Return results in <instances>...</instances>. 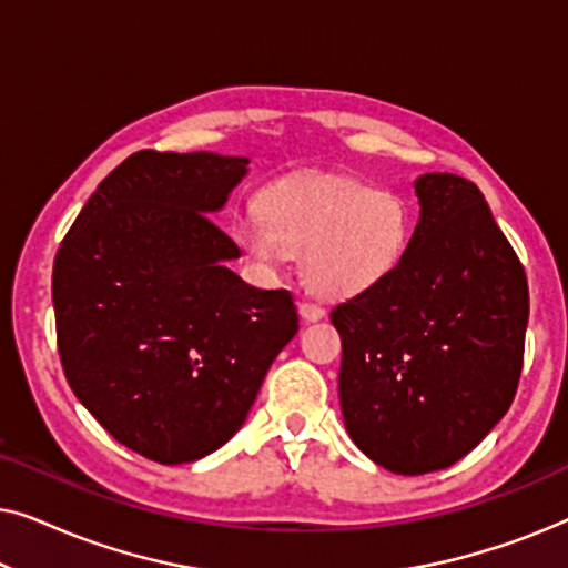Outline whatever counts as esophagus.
<instances>
[{
  "mask_svg": "<svg viewBox=\"0 0 568 568\" xmlns=\"http://www.w3.org/2000/svg\"><path fill=\"white\" fill-rule=\"evenodd\" d=\"M325 315V307L317 305V302H300V317L305 323H315Z\"/></svg>",
  "mask_w": 568,
  "mask_h": 568,
  "instance_id": "obj_1",
  "label": "esophagus"
}]
</instances>
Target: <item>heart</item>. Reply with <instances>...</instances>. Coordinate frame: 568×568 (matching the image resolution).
Here are the masks:
<instances>
[{
    "instance_id": "obj_1",
    "label": "heart",
    "mask_w": 568,
    "mask_h": 568,
    "mask_svg": "<svg viewBox=\"0 0 568 568\" xmlns=\"http://www.w3.org/2000/svg\"><path fill=\"white\" fill-rule=\"evenodd\" d=\"M261 220L237 227L240 245L263 266L300 253V276L325 300L375 290L406 258L414 212L400 193L338 175H294L258 196Z\"/></svg>"
}]
</instances>
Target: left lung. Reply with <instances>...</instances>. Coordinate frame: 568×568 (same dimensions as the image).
Here are the masks:
<instances>
[{
    "label": "left lung",
    "mask_w": 568,
    "mask_h": 568,
    "mask_svg": "<svg viewBox=\"0 0 568 568\" xmlns=\"http://www.w3.org/2000/svg\"><path fill=\"white\" fill-rule=\"evenodd\" d=\"M418 224L400 266L333 307L338 398L369 460L422 476L460 460L515 400L527 276L476 183L416 178Z\"/></svg>",
    "instance_id": "8db88e82"
}]
</instances>
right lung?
<instances>
[{"label":"right lung","mask_w":568,"mask_h":568,"mask_svg":"<svg viewBox=\"0 0 568 568\" xmlns=\"http://www.w3.org/2000/svg\"><path fill=\"white\" fill-rule=\"evenodd\" d=\"M247 158L142 150L77 216L53 261L59 354L77 398L162 465L206 457L247 418L297 333L286 290H255L212 222Z\"/></svg>","instance_id":"1"}]
</instances>
